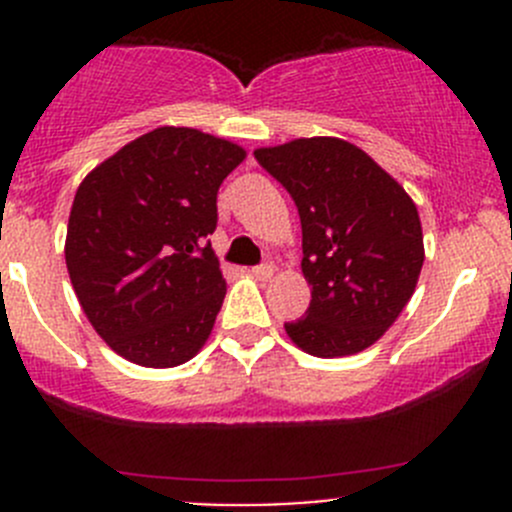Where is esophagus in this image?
Returning <instances> with one entry per match:
<instances>
[{"mask_svg":"<svg viewBox=\"0 0 512 512\" xmlns=\"http://www.w3.org/2000/svg\"><path fill=\"white\" fill-rule=\"evenodd\" d=\"M250 275L255 277V280H270V277L275 275V267H272V265H257V267H252Z\"/></svg>","mask_w":512,"mask_h":512,"instance_id":"1","label":"esophagus"}]
</instances>
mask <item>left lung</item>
<instances>
[{
    "mask_svg": "<svg viewBox=\"0 0 512 512\" xmlns=\"http://www.w3.org/2000/svg\"><path fill=\"white\" fill-rule=\"evenodd\" d=\"M257 163L292 195L302 220V272L312 302L287 337L337 359L384 337L414 294L423 232L414 200L354 143L332 136L257 148Z\"/></svg>",
    "mask_w": 512,
    "mask_h": 512,
    "instance_id": "obj_1",
    "label": "left lung"
}]
</instances>
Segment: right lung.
Instances as JSON below:
<instances>
[{"label":"right lung","instance_id":"1","mask_svg":"<svg viewBox=\"0 0 512 512\" xmlns=\"http://www.w3.org/2000/svg\"><path fill=\"white\" fill-rule=\"evenodd\" d=\"M245 156L198 128L163 126L81 180L66 270L91 327L123 359L170 369L208 342L227 289L208 235L220 183Z\"/></svg>","mask_w":512,"mask_h":512}]
</instances>
